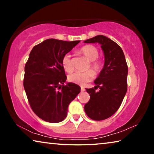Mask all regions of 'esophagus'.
<instances>
[{"mask_svg":"<svg viewBox=\"0 0 154 154\" xmlns=\"http://www.w3.org/2000/svg\"><path fill=\"white\" fill-rule=\"evenodd\" d=\"M85 90V89L83 87H81V91H82V92H84V91Z\"/></svg>","mask_w":154,"mask_h":154,"instance_id":"obj_1","label":"esophagus"}]
</instances>
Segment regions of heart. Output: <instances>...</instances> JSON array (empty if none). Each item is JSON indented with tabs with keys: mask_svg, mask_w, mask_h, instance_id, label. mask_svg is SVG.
<instances>
[{
	"mask_svg": "<svg viewBox=\"0 0 154 154\" xmlns=\"http://www.w3.org/2000/svg\"><path fill=\"white\" fill-rule=\"evenodd\" d=\"M79 53L90 61L88 69L91 68L92 71L88 70L85 72L76 71L69 75V80L73 83L83 85L92 80L94 75H98L100 73L103 69L104 64L102 60L97 59L99 56V51L95 46L91 45L83 46L79 49ZM62 65L66 72H71L72 71L73 66L69 54H65L63 56L62 59Z\"/></svg>",
	"mask_w": 154,
	"mask_h": 154,
	"instance_id": "obj_1",
	"label": "heart"
}]
</instances>
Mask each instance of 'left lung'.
<instances>
[{"instance_id":"1","label":"left lung","mask_w":154,"mask_h":154,"mask_svg":"<svg viewBox=\"0 0 154 154\" xmlns=\"http://www.w3.org/2000/svg\"><path fill=\"white\" fill-rule=\"evenodd\" d=\"M100 44L105 64L94 81L96 86L86 89L90 98L84 106L87 116L93 120L110 118L119 108L127 92L128 65L124 52L118 44L103 35H98L84 41ZM100 89L98 92L95 90Z\"/></svg>"}]
</instances>
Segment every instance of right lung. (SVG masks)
I'll use <instances>...</instances> for the list:
<instances>
[{"label":"right lung","instance_id":"add662e5","mask_svg":"<svg viewBox=\"0 0 154 154\" xmlns=\"http://www.w3.org/2000/svg\"><path fill=\"white\" fill-rule=\"evenodd\" d=\"M80 41L49 38L35 45L25 65L24 88L28 102L36 116L50 123L66 118L68 107L81 88L67 83L62 65L63 56Z\"/></svg>","mask_w":154,"mask_h":154}]
</instances>
